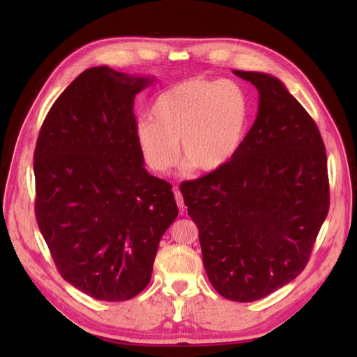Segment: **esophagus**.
<instances>
[{
	"mask_svg": "<svg viewBox=\"0 0 357 357\" xmlns=\"http://www.w3.org/2000/svg\"><path fill=\"white\" fill-rule=\"evenodd\" d=\"M174 195H175V200H176V205H178V208L183 211V208H185V202H183V196H182V193H181L176 188H174Z\"/></svg>",
	"mask_w": 357,
	"mask_h": 357,
	"instance_id": "1",
	"label": "esophagus"
}]
</instances>
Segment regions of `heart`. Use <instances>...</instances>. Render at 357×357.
Wrapping results in <instances>:
<instances>
[{"instance_id":"b5f03b06","label":"heart","mask_w":357,"mask_h":357,"mask_svg":"<svg viewBox=\"0 0 357 357\" xmlns=\"http://www.w3.org/2000/svg\"><path fill=\"white\" fill-rule=\"evenodd\" d=\"M250 106L244 89L233 80L203 77L179 82L152 101L151 120L135 127L146 165L169 171L182 160L195 171L211 174L227 167L240 151L248 127Z\"/></svg>"}]
</instances>
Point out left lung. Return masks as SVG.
I'll return each instance as SVG.
<instances>
[{"label":"left lung","instance_id":"1","mask_svg":"<svg viewBox=\"0 0 357 357\" xmlns=\"http://www.w3.org/2000/svg\"><path fill=\"white\" fill-rule=\"evenodd\" d=\"M259 90V112L233 161L181 185L215 289L252 302L307 267L329 211L321 132L284 83L233 70Z\"/></svg>","mask_w":357,"mask_h":357}]
</instances>
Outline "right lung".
<instances>
[{
    "label": "right lung",
    "mask_w": 357,
    "mask_h": 357,
    "mask_svg": "<svg viewBox=\"0 0 357 357\" xmlns=\"http://www.w3.org/2000/svg\"><path fill=\"white\" fill-rule=\"evenodd\" d=\"M152 82L107 66L84 70L36 141L39 230L61 275L100 301H127L148 285L178 216L172 186L146 172L135 139L134 98Z\"/></svg>",
    "instance_id": "add662e5"
}]
</instances>
